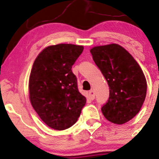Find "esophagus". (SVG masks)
<instances>
[{
  "label": "esophagus",
  "mask_w": 159,
  "mask_h": 159,
  "mask_svg": "<svg viewBox=\"0 0 159 159\" xmlns=\"http://www.w3.org/2000/svg\"><path fill=\"white\" fill-rule=\"evenodd\" d=\"M89 94L90 98H91V100H94V96H95V94H94V91H93V90H91V91H89Z\"/></svg>",
  "instance_id": "34e87169"
}]
</instances>
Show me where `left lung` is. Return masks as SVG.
I'll list each match as a JSON object with an SVG mask.
<instances>
[{"mask_svg": "<svg viewBox=\"0 0 159 159\" xmlns=\"http://www.w3.org/2000/svg\"><path fill=\"white\" fill-rule=\"evenodd\" d=\"M109 86V98L102 111L107 120L122 125L139 112L147 92L145 75L134 57L117 44L90 50Z\"/></svg>", "mask_w": 159, "mask_h": 159, "instance_id": "left-lung-1", "label": "left lung"}]
</instances>
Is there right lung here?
Instances as JSON below:
<instances>
[{
    "label": "right lung",
    "instance_id": "right-lung-1",
    "mask_svg": "<svg viewBox=\"0 0 159 159\" xmlns=\"http://www.w3.org/2000/svg\"><path fill=\"white\" fill-rule=\"evenodd\" d=\"M84 47L59 44L44 48L34 62L29 78V98L41 119L55 130L71 127L86 98L78 89L72 65Z\"/></svg>",
    "mask_w": 159,
    "mask_h": 159
}]
</instances>
